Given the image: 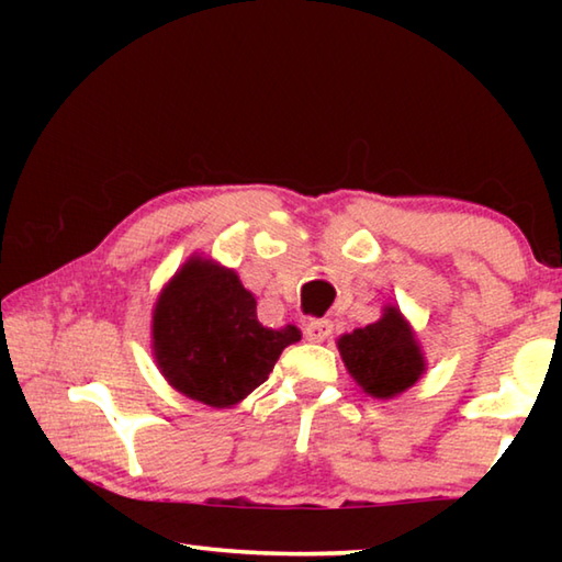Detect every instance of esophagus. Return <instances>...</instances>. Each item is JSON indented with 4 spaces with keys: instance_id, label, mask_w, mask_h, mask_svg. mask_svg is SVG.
<instances>
[{
    "instance_id": "obj_1",
    "label": "esophagus",
    "mask_w": 562,
    "mask_h": 562,
    "mask_svg": "<svg viewBox=\"0 0 562 562\" xmlns=\"http://www.w3.org/2000/svg\"><path fill=\"white\" fill-rule=\"evenodd\" d=\"M331 335V322L329 319H310L304 325V337L310 341H325Z\"/></svg>"
}]
</instances>
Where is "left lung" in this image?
Masks as SVG:
<instances>
[{"label":"left lung","mask_w":562,"mask_h":562,"mask_svg":"<svg viewBox=\"0 0 562 562\" xmlns=\"http://www.w3.org/2000/svg\"><path fill=\"white\" fill-rule=\"evenodd\" d=\"M349 376L367 396L394 398L426 372L416 331L396 304H384L382 317L337 339Z\"/></svg>","instance_id":"obj_1"}]
</instances>
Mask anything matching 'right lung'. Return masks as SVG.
Returning a JSON list of instances; mask_svg holds the SVG:
<instances>
[{
	"label": "right lung",
	"instance_id": "add662e5",
	"mask_svg": "<svg viewBox=\"0 0 562 562\" xmlns=\"http://www.w3.org/2000/svg\"><path fill=\"white\" fill-rule=\"evenodd\" d=\"M294 325L262 327L258 302L233 268L190 255L154 304L150 351L166 382L188 398L231 408L270 376Z\"/></svg>",
	"mask_w": 562,
	"mask_h": 562
}]
</instances>
